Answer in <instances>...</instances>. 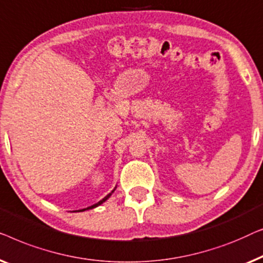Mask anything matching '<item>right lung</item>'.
Masks as SVG:
<instances>
[{"mask_svg":"<svg viewBox=\"0 0 263 263\" xmlns=\"http://www.w3.org/2000/svg\"><path fill=\"white\" fill-rule=\"evenodd\" d=\"M116 188H117V187H116ZM116 188H114V190H113L112 192H110V193H109V194H107V195H106V197L102 199V200H100L99 202H96V204H94V205H91V206H89V207H87V209H82V210H80V211H79V212H83V211H86V210L95 209V207H98V206H100V205H101V204H103V202H105V201L107 200V199H108V198L110 197V195H112V193H113V192H114V191H116Z\"/></svg>","mask_w":263,"mask_h":263,"instance_id":"add662e5","label":"right lung"}]
</instances>
